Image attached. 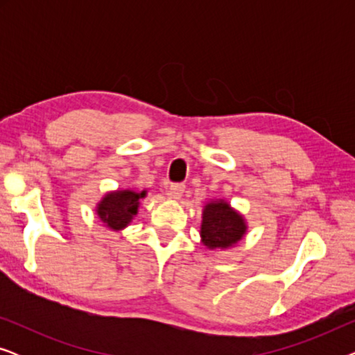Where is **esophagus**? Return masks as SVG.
Here are the masks:
<instances>
[{
  "instance_id": "esophagus-1",
  "label": "esophagus",
  "mask_w": 355,
  "mask_h": 355,
  "mask_svg": "<svg viewBox=\"0 0 355 355\" xmlns=\"http://www.w3.org/2000/svg\"><path fill=\"white\" fill-rule=\"evenodd\" d=\"M184 184H171L168 189V197L169 198H174V200H179V198L182 197L184 193Z\"/></svg>"
}]
</instances>
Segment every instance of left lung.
<instances>
[{
  "mask_svg": "<svg viewBox=\"0 0 355 355\" xmlns=\"http://www.w3.org/2000/svg\"><path fill=\"white\" fill-rule=\"evenodd\" d=\"M247 232L245 218L232 208L225 198L205 203L202 211L200 239L210 250H225L234 247Z\"/></svg>",
  "mask_w": 355,
  "mask_h": 355,
  "instance_id": "8db88e82",
  "label": "left lung"
}]
</instances>
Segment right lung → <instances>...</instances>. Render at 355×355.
<instances>
[{
	"label": "right lung",
	"mask_w": 355,
	"mask_h": 355,
	"mask_svg": "<svg viewBox=\"0 0 355 355\" xmlns=\"http://www.w3.org/2000/svg\"><path fill=\"white\" fill-rule=\"evenodd\" d=\"M147 197V191L135 192L132 189H118L106 192L96 203V215L113 231H123L137 215L140 198Z\"/></svg>",
	"instance_id": "right-lung-1"
}]
</instances>
